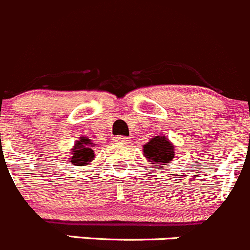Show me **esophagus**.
<instances>
[{"label": "esophagus", "instance_id": "esophagus-1", "mask_svg": "<svg viewBox=\"0 0 250 250\" xmlns=\"http://www.w3.org/2000/svg\"><path fill=\"white\" fill-rule=\"evenodd\" d=\"M115 141L120 142V144H127L130 140L127 139V137H125V136H118V137H115Z\"/></svg>", "mask_w": 250, "mask_h": 250}]
</instances>
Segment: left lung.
Here are the masks:
<instances>
[{
  "instance_id": "1",
  "label": "left lung",
  "mask_w": 250,
  "mask_h": 250,
  "mask_svg": "<svg viewBox=\"0 0 250 250\" xmlns=\"http://www.w3.org/2000/svg\"><path fill=\"white\" fill-rule=\"evenodd\" d=\"M142 151L149 165L158 166L157 169H163V166L170 165L175 156V146L165 135L152 137L144 145Z\"/></svg>"
}]
</instances>
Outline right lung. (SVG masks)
Wrapping results in <instances>:
<instances>
[{
	"instance_id": "add662e5",
	"label": "right lung",
	"mask_w": 250,
	"mask_h": 250,
	"mask_svg": "<svg viewBox=\"0 0 250 250\" xmlns=\"http://www.w3.org/2000/svg\"><path fill=\"white\" fill-rule=\"evenodd\" d=\"M94 147L96 145L92 142L91 139L87 137H80V140L76 141L72 149L70 151V162L73 166L82 167L85 165H91L94 159Z\"/></svg>"
}]
</instances>
